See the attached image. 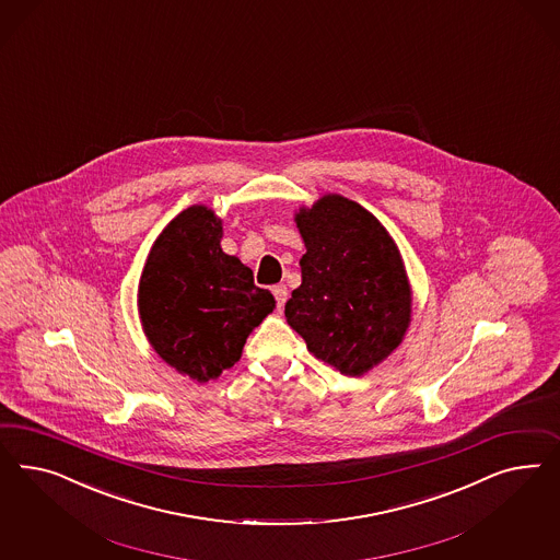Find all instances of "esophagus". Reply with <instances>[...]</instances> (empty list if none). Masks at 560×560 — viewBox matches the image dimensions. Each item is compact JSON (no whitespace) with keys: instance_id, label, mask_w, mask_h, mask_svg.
Returning a JSON list of instances; mask_svg holds the SVG:
<instances>
[{"instance_id":"obj_1","label":"esophagus","mask_w":560,"mask_h":560,"mask_svg":"<svg viewBox=\"0 0 560 560\" xmlns=\"http://www.w3.org/2000/svg\"><path fill=\"white\" fill-rule=\"evenodd\" d=\"M272 293H275V300H277V307L281 310V307L285 305V302H288V288H285V285H275Z\"/></svg>"}]
</instances>
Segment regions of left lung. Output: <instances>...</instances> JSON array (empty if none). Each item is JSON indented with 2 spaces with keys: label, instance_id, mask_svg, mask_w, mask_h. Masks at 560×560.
<instances>
[{
  "label": "left lung",
  "instance_id": "8db88e82",
  "mask_svg": "<svg viewBox=\"0 0 560 560\" xmlns=\"http://www.w3.org/2000/svg\"><path fill=\"white\" fill-rule=\"evenodd\" d=\"M304 237L302 285L288 324L307 351L342 375H363L402 342L410 324V283L400 250L368 209L324 195L295 213Z\"/></svg>",
  "mask_w": 560,
  "mask_h": 560
}]
</instances>
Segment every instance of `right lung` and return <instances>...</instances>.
Here are the masks:
<instances>
[{
	"label": "right lung",
	"instance_id": "add662e5",
	"mask_svg": "<svg viewBox=\"0 0 560 560\" xmlns=\"http://www.w3.org/2000/svg\"><path fill=\"white\" fill-rule=\"evenodd\" d=\"M221 236L209 207H188L155 237L137 291L155 353L201 384L236 363L275 307L271 291L256 288L253 271L221 250Z\"/></svg>",
	"mask_w": 560,
	"mask_h": 560
}]
</instances>
